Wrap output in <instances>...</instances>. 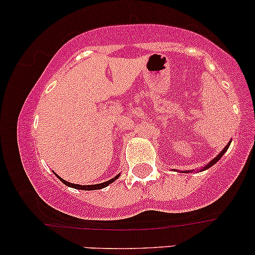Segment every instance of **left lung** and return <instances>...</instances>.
<instances>
[{
    "mask_svg": "<svg viewBox=\"0 0 255 255\" xmlns=\"http://www.w3.org/2000/svg\"><path fill=\"white\" fill-rule=\"evenodd\" d=\"M230 142H231V141H229V144H228V145H227V146H225V147L223 148V150H222L221 152H219V153L217 154V157H215V158H213V159H212V160H210V162H209V163H207V164H206V165H205V166H203V168H201V169H200V171L207 170V169H209V168H211V166H212V165H215V164H216V163H217V162H218V160H219V159H221V158H222V157H223V154L225 153V152H227V150H228V147H229V145H230ZM193 171H194V170H183V171H180V172H193Z\"/></svg>",
    "mask_w": 255,
    "mask_h": 255,
    "instance_id": "1",
    "label": "left lung"
}]
</instances>
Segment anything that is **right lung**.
Wrapping results in <instances>:
<instances>
[{
  "instance_id": "add662e5",
  "label": "right lung",
  "mask_w": 255,
  "mask_h": 255,
  "mask_svg": "<svg viewBox=\"0 0 255 255\" xmlns=\"http://www.w3.org/2000/svg\"><path fill=\"white\" fill-rule=\"evenodd\" d=\"M55 175H56V174H55ZM56 176L58 177V180H60L61 182L66 184V186L72 187V188H75V189H83V191H96V189H102V188H105V187L109 186L110 183H113L114 181L118 180V178L120 177V174H119V175H116L115 177H113V178H111V180H109V181H105V182H103V183H98V184H89V186H81V184L71 183V182H68V181L63 180V178L58 176V175H56Z\"/></svg>"
}]
</instances>
